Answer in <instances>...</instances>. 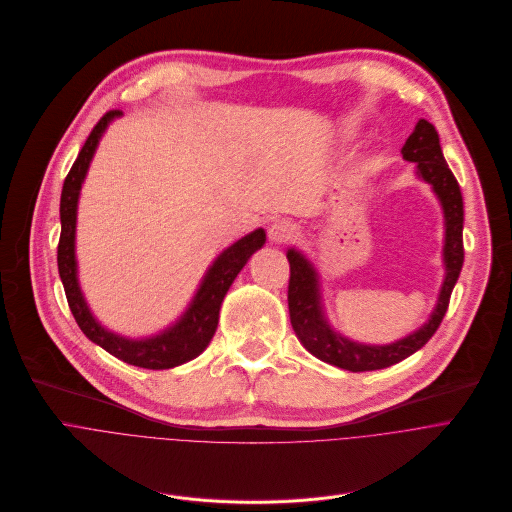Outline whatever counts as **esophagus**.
<instances>
[{"label": "esophagus", "instance_id": "obj_1", "mask_svg": "<svg viewBox=\"0 0 512 512\" xmlns=\"http://www.w3.org/2000/svg\"><path fill=\"white\" fill-rule=\"evenodd\" d=\"M298 234V226L290 220H278L269 226V238L274 243H288Z\"/></svg>", "mask_w": 512, "mask_h": 512}]
</instances>
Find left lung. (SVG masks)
Returning <instances> with one entry per match:
<instances>
[{"mask_svg": "<svg viewBox=\"0 0 512 512\" xmlns=\"http://www.w3.org/2000/svg\"><path fill=\"white\" fill-rule=\"evenodd\" d=\"M401 154L405 160L416 162L418 177L432 185L445 212V267L447 276L442 282L436 309L426 325L389 346H364L339 335L331 329L323 315L319 280L315 267L298 251H288L290 282H288V309L290 323L302 346L323 362L337 368L364 372L379 370L397 364L418 352L436 333L449 309L451 292L463 267V197L459 183L442 156L438 131L426 119H420L410 138L405 140Z\"/></svg>", "mask_w": 512, "mask_h": 512, "instance_id": "1", "label": "left lung"}]
</instances>
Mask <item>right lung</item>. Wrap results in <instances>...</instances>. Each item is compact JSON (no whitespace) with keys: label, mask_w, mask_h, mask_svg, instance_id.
I'll use <instances>...</instances> for the list:
<instances>
[{"label":"right lung","mask_w":512,"mask_h":512,"mask_svg":"<svg viewBox=\"0 0 512 512\" xmlns=\"http://www.w3.org/2000/svg\"><path fill=\"white\" fill-rule=\"evenodd\" d=\"M119 115L123 113L115 109L100 117V121L90 131L86 144L82 146L72 170L67 173L63 181L61 203H59L61 234H59V245H57V267H59V278L63 282L67 304H70V311L78 327L84 331V335L90 339V342L105 348L109 354H113L115 358L127 364L150 368V370H164V368L185 364L197 358L203 350L208 348L218 327L220 304L228 288L232 286L234 278L238 276V271L245 267V263L257 249L265 245V232L259 228L243 236L241 241H236L232 247H228L224 253L218 255L214 265L208 269L206 278H203L197 294L193 296L189 309L173 327H168L166 331L148 339H127L102 327L92 317L78 284L76 212H78L80 189L88 173L94 150L102 138V133H105L107 125Z\"/></svg>","instance_id":"right-lung-1"}]
</instances>
